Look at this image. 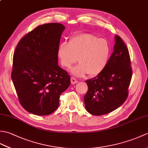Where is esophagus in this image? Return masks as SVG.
Wrapping results in <instances>:
<instances>
[{"instance_id":"34e87169","label":"esophagus","mask_w":148,"mask_h":148,"mask_svg":"<svg viewBox=\"0 0 148 148\" xmlns=\"http://www.w3.org/2000/svg\"><path fill=\"white\" fill-rule=\"evenodd\" d=\"M71 83L72 84H76V83H77L78 82L77 80L76 79V78L74 77H71Z\"/></svg>"}]
</instances>
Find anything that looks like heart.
Instances as JSON below:
<instances>
[{
	"instance_id": "heart-1",
	"label": "heart",
	"mask_w": 148,
	"mask_h": 148,
	"mask_svg": "<svg viewBox=\"0 0 148 148\" xmlns=\"http://www.w3.org/2000/svg\"><path fill=\"white\" fill-rule=\"evenodd\" d=\"M111 48L105 39L89 33L72 37L69 45L63 42L59 46L58 56L63 67L69 69L78 60L79 64L72 69V74L78 77L87 73L97 76L108 64Z\"/></svg>"
}]
</instances>
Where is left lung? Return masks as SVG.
Segmentation results:
<instances>
[{"mask_svg": "<svg viewBox=\"0 0 148 148\" xmlns=\"http://www.w3.org/2000/svg\"><path fill=\"white\" fill-rule=\"evenodd\" d=\"M114 51L103 71L86 81L88 92L84 105L90 114L100 116L118 108L127 100L132 76L129 52L118 36H115Z\"/></svg>", "mask_w": 148, "mask_h": 148, "instance_id": "obj_1", "label": "left lung"}]
</instances>
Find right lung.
Returning <instances> with one entry per match:
<instances>
[{
  "instance_id": "obj_1",
  "label": "right lung",
  "mask_w": 148,
  "mask_h": 148,
  "mask_svg": "<svg viewBox=\"0 0 148 148\" xmlns=\"http://www.w3.org/2000/svg\"><path fill=\"white\" fill-rule=\"evenodd\" d=\"M62 24L37 27L19 41L12 60L11 78L19 102L32 114L49 115L57 109L71 76L58 65Z\"/></svg>"
}]
</instances>
